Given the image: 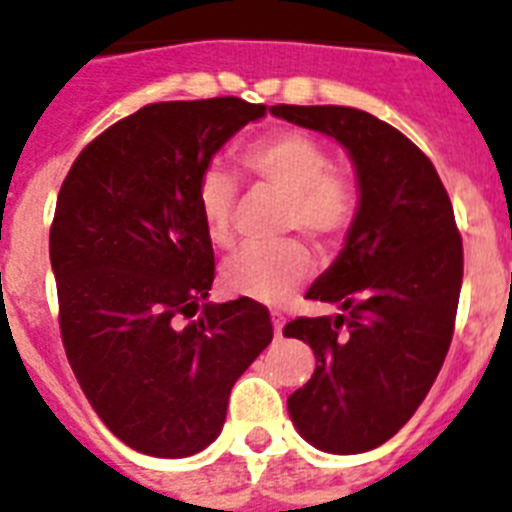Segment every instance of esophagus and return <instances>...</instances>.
Masks as SVG:
<instances>
[{"mask_svg":"<svg viewBox=\"0 0 512 512\" xmlns=\"http://www.w3.org/2000/svg\"><path fill=\"white\" fill-rule=\"evenodd\" d=\"M272 322H274V335L282 337V327H285V316L277 314V311H274V314H272Z\"/></svg>","mask_w":512,"mask_h":512,"instance_id":"esophagus-1","label":"esophagus"}]
</instances>
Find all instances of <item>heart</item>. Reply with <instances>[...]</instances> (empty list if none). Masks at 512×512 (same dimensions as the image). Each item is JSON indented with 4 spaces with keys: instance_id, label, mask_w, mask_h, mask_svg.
I'll use <instances>...</instances> for the list:
<instances>
[{
    "instance_id": "1",
    "label": "heart",
    "mask_w": 512,
    "mask_h": 512,
    "mask_svg": "<svg viewBox=\"0 0 512 512\" xmlns=\"http://www.w3.org/2000/svg\"><path fill=\"white\" fill-rule=\"evenodd\" d=\"M243 170L287 198L282 227L303 232L316 246H332L348 232L358 211V188L332 167L322 141L301 130H274L240 151ZM238 183L211 164L196 180V209L214 246H230L238 214ZM314 261L298 240L277 246H248L222 269L232 295L251 301L282 303L311 277Z\"/></svg>"
}]
</instances>
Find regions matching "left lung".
<instances>
[{
	"instance_id": "obj_1",
	"label": "left lung",
	"mask_w": 512,
	"mask_h": 512,
	"mask_svg": "<svg viewBox=\"0 0 512 512\" xmlns=\"http://www.w3.org/2000/svg\"><path fill=\"white\" fill-rule=\"evenodd\" d=\"M272 114L335 138L356 167V219L306 293L340 314L301 316L282 335L316 356L287 398L295 429L324 453H366L403 429L445 363L463 282L453 204L429 156L374 114L295 104Z\"/></svg>"
}]
</instances>
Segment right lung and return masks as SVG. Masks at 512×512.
I'll return each instance as SVG.
<instances>
[{"instance_id": "1", "label": "right lung", "mask_w": 512, "mask_h": 512, "mask_svg": "<svg viewBox=\"0 0 512 512\" xmlns=\"http://www.w3.org/2000/svg\"><path fill=\"white\" fill-rule=\"evenodd\" d=\"M264 104L159 101L114 122L59 188L49 259L80 390L125 445L188 458L222 432L232 384L272 342L261 303H206L214 248L196 180Z\"/></svg>"}]
</instances>
